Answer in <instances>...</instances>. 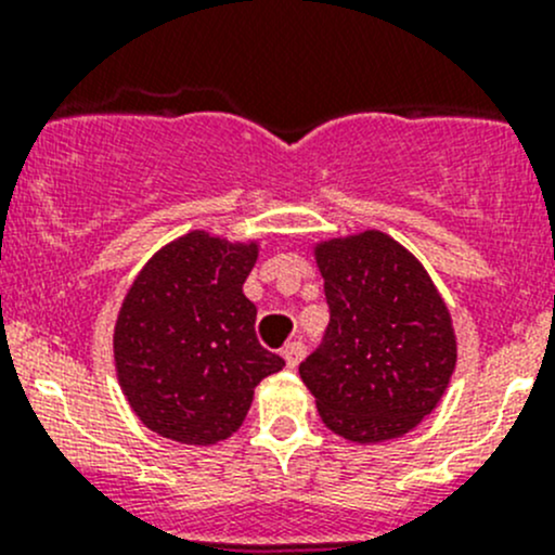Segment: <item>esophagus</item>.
<instances>
[{"mask_svg":"<svg viewBox=\"0 0 555 555\" xmlns=\"http://www.w3.org/2000/svg\"><path fill=\"white\" fill-rule=\"evenodd\" d=\"M284 362H287V367H298L300 360L306 357V344L304 340H293V344L284 346Z\"/></svg>","mask_w":555,"mask_h":555,"instance_id":"34e87169","label":"esophagus"}]
</instances>
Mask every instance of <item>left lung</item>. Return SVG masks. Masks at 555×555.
<instances>
[{"instance_id": "left-lung-1", "label": "left lung", "mask_w": 555, "mask_h": 555, "mask_svg": "<svg viewBox=\"0 0 555 555\" xmlns=\"http://www.w3.org/2000/svg\"><path fill=\"white\" fill-rule=\"evenodd\" d=\"M330 322L300 378L335 435L400 438L443 397L456 365L451 317L411 251L378 231L317 249Z\"/></svg>"}]
</instances>
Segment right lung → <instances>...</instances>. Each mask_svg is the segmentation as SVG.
<instances>
[{
  "label": "right lung",
  "mask_w": 555,
  "mask_h": 555,
  "mask_svg": "<svg viewBox=\"0 0 555 555\" xmlns=\"http://www.w3.org/2000/svg\"><path fill=\"white\" fill-rule=\"evenodd\" d=\"M255 260V244L193 231L164 246L128 289L115 327L117 378L153 433L188 446L231 438L255 386L284 367L257 340V309L242 289Z\"/></svg>",
  "instance_id": "1"
}]
</instances>
